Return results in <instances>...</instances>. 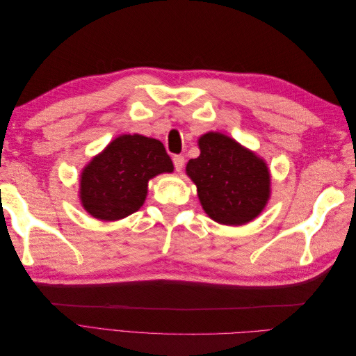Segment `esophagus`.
<instances>
[{"label":"esophagus","mask_w":356,"mask_h":356,"mask_svg":"<svg viewBox=\"0 0 356 356\" xmlns=\"http://www.w3.org/2000/svg\"><path fill=\"white\" fill-rule=\"evenodd\" d=\"M174 166H175V169L179 172V170H182V168H184V163H186V159L182 157V156H174Z\"/></svg>","instance_id":"esophagus-1"}]
</instances>
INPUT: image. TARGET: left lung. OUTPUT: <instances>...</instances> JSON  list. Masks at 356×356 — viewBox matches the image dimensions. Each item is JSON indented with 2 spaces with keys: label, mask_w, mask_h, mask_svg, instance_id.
Segmentation results:
<instances>
[{
  "label": "left lung",
  "mask_w": 356,
  "mask_h": 356,
  "mask_svg": "<svg viewBox=\"0 0 356 356\" xmlns=\"http://www.w3.org/2000/svg\"><path fill=\"white\" fill-rule=\"evenodd\" d=\"M199 148L200 156L188 161L186 172L208 217L225 225H242L258 217L270 197L266 161L220 132L202 135Z\"/></svg>",
  "instance_id": "1"
}]
</instances>
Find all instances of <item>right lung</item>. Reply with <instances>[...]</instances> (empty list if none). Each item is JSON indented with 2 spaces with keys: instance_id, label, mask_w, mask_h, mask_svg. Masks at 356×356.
I'll use <instances>...</instances> for the list:
<instances>
[{
  "instance_id": "obj_1",
  "label": "right lung",
  "mask_w": 356,
  "mask_h": 356,
  "mask_svg": "<svg viewBox=\"0 0 356 356\" xmlns=\"http://www.w3.org/2000/svg\"><path fill=\"white\" fill-rule=\"evenodd\" d=\"M174 170L159 139L120 135L95 156L80 175V200L93 218L122 220L143 207L148 181Z\"/></svg>"
}]
</instances>
